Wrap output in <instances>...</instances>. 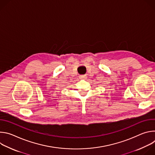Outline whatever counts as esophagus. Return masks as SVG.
<instances>
[{"instance_id": "esophagus-1", "label": "esophagus", "mask_w": 155, "mask_h": 155, "mask_svg": "<svg viewBox=\"0 0 155 155\" xmlns=\"http://www.w3.org/2000/svg\"><path fill=\"white\" fill-rule=\"evenodd\" d=\"M80 79H85L86 78V75H81L80 77Z\"/></svg>"}]
</instances>
